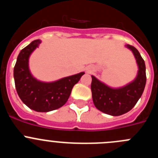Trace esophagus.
<instances>
[{
	"instance_id": "esophagus-1",
	"label": "esophagus",
	"mask_w": 158,
	"mask_h": 158,
	"mask_svg": "<svg viewBox=\"0 0 158 158\" xmlns=\"http://www.w3.org/2000/svg\"><path fill=\"white\" fill-rule=\"evenodd\" d=\"M88 72H90V70H88Z\"/></svg>"
}]
</instances>
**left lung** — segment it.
Returning a JSON list of instances; mask_svg holds the SVG:
<instances>
[{
    "label": "left lung",
    "mask_w": 158,
    "mask_h": 158,
    "mask_svg": "<svg viewBox=\"0 0 158 158\" xmlns=\"http://www.w3.org/2000/svg\"><path fill=\"white\" fill-rule=\"evenodd\" d=\"M135 55L139 70L136 78L123 87L113 89L92 76L91 90L93 104L102 112L118 116L131 111L142 96L146 82V65L135 47L126 45Z\"/></svg>",
    "instance_id": "1"
}]
</instances>
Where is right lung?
<instances>
[{
  "instance_id": "obj_1",
  "label": "right lung",
  "mask_w": 158,
  "mask_h": 158,
  "mask_svg": "<svg viewBox=\"0 0 158 158\" xmlns=\"http://www.w3.org/2000/svg\"><path fill=\"white\" fill-rule=\"evenodd\" d=\"M40 43V40H34L19 52L14 67L13 76L16 92L23 104L38 112H47L58 109L66 103L73 87L85 73L53 82L38 81L31 73L28 61L31 54Z\"/></svg>"
}]
</instances>
